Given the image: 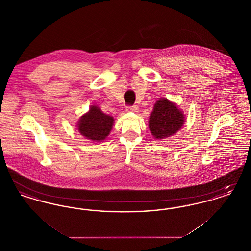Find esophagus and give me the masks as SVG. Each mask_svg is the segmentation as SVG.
Returning a JSON list of instances; mask_svg holds the SVG:
<instances>
[{
    "mask_svg": "<svg viewBox=\"0 0 251 251\" xmlns=\"http://www.w3.org/2000/svg\"><path fill=\"white\" fill-rule=\"evenodd\" d=\"M127 111H130V112H137L138 111V106L137 105H132V106H127L126 107Z\"/></svg>",
    "mask_w": 251,
    "mask_h": 251,
    "instance_id": "1",
    "label": "esophagus"
}]
</instances>
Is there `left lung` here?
<instances>
[{
	"mask_svg": "<svg viewBox=\"0 0 251 251\" xmlns=\"http://www.w3.org/2000/svg\"><path fill=\"white\" fill-rule=\"evenodd\" d=\"M184 124V115L166 98L159 99L149 120V127L156 139H165L179 131Z\"/></svg>",
	"mask_w": 251,
	"mask_h": 251,
	"instance_id": "8db88e82",
	"label": "left lung"
}]
</instances>
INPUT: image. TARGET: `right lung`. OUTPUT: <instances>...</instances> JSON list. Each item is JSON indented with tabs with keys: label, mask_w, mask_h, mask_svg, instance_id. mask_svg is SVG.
<instances>
[{
	"label": "right lung",
	"mask_w": 251,
	"mask_h": 251,
	"mask_svg": "<svg viewBox=\"0 0 251 251\" xmlns=\"http://www.w3.org/2000/svg\"><path fill=\"white\" fill-rule=\"evenodd\" d=\"M114 119L104 113L98 106H90L89 111L83 115L77 124L78 131L86 139L94 142L104 140L112 130Z\"/></svg>",
	"instance_id": "add662e5"
}]
</instances>
